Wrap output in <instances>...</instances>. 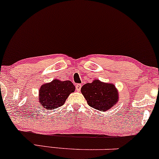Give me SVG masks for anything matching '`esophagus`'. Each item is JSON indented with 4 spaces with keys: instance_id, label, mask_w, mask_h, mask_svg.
I'll list each match as a JSON object with an SVG mask.
<instances>
[{
    "instance_id": "34e87169",
    "label": "esophagus",
    "mask_w": 159,
    "mask_h": 159,
    "mask_svg": "<svg viewBox=\"0 0 159 159\" xmlns=\"http://www.w3.org/2000/svg\"><path fill=\"white\" fill-rule=\"evenodd\" d=\"M81 86H82V85H81V84H76V86H75V88H76V90H77V91H78V92H79L80 90H81Z\"/></svg>"
}]
</instances>
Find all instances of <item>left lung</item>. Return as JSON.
I'll return each mask as SVG.
<instances>
[{
  "label": "left lung",
  "mask_w": 159,
  "mask_h": 159,
  "mask_svg": "<svg viewBox=\"0 0 159 159\" xmlns=\"http://www.w3.org/2000/svg\"><path fill=\"white\" fill-rule=\"evenodd\" d=\"M81 91L88 105L101 111L111 109L118 100L116 86L113 84L104 83L97 79L83 85Z\"/></svg>",
  "instance_id": "8db88e82"
}]
</instances>
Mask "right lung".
<instances>
[{
	"mask_svg": "<svg viewBox=\"0 0 159 159\" xmlns=\"http://www.w3.org/2000/svg\"><path fill=\"white\" fill-rule=\"evenodd\" d=\"M75 87L70 81L54 79L51 82L43 84L39 90L38 102L45 109H55L65 103L69 94Z\"/></svg>",
	"mask_w": 159,
	"mask_h": 159,
	"instance_id": "1",
	"label": "right lung"
}]
</instances>
